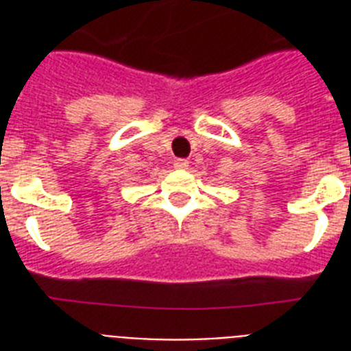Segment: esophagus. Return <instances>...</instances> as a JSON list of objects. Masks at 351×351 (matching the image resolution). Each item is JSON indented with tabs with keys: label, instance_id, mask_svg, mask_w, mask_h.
<instances>
[{
	"label": "esophagus",
	"instance_id": "34e87169",
	"mask_svg": "<svg viewBox=\"0 0 351 351\" xmlns=\"http://www.w3.org/2000/svg\"><path fill=\"white\" fill-rule=\"evenodd\" d=\"M175 167L176 169H187V167H189V160H186V158L175 160Z\"/></svg>",
	"mask_w": 351,
	"mask_h": 351
}]
</instances>
